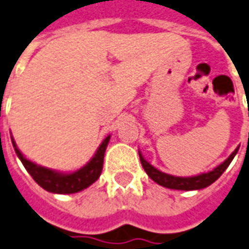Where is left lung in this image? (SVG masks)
<instances>
[{
	"label": "left lung",
	"instance_id": "left-lung-1",
	"mask_svg": "<svg viewBox=\"0 0 249 249\" xmlns=\"http://www.w3.org/2000/svg\"><path fill=\"white\" fill-rule=\"evenodd\" d=\"M238 148H236L233 153L231 154V157L228 160L222 162L219 166H217L215 169H213L211 172H207V173H202L199 176H194V177H176V176H172V174H166L163 172H160L158 169H155L153 165H150L144 158L143 155L139 153V157H140V162H142V166L146 170V173L148 174V177L154 180L157 184H160L162 187H166V188L170 189H181V191H195V189H202L206 188L211 185L213 182L218 180L221 177V174L224 173L226 170V167L231 165V160L234 158V155L237 154Z\"/></svg>",
	"mask_w": 249,
	"mask_h": 249
}]
</instances>
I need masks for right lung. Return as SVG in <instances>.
Returning <instances> with one entry per match:
<instances>
[{"mask_svg": "<svg viewBox=\"0 0 249 249\" xmlns=\"http://www.w3.org/2000/svg\"><path fill=\"white\" fill-rule=\"evenodd\" d=\"M109 140H110V136H107L103 140L102 144L96 150L95 155L91 158L89 163L73 173H60L52 169L39 166L27 160L24 155L20 153L13 139H12V144L15 147V151L21 160V163L27 169V172L31 174L32 178L38 182L42 188L53 194H76L89 187L92 182H95L99 178V176L102 173L103 157H105V151H106Z\"/></svg>", "mask_w": 249, "mask_h": 249, "instance_id": "obj_1", "label": "right lung"}]
</instances>
